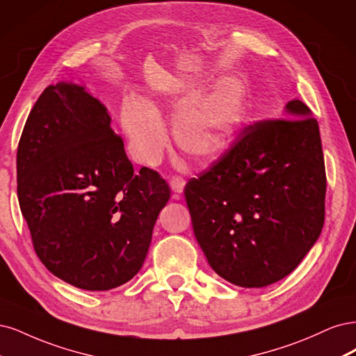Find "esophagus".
<instances>
[{
	"instance_id": "obj_1",
	"label": "esophagus",
	"mask_w": 356,
	"mask_h": 356,
	"mask_svg": "<svg viewBox=\"0 0 356 356\" xmlns=\"http://www.w3.org/2000/svg\"><path fill=\"white\" fill-rule=\"evenodd\" d=\"M168 183H170L171 191H173L175 193H181L183 189H185V183L186 181H185V179L180 177V176H173V177L168 180Z\"/></svg>"
}]
</instances>
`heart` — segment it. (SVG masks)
Listing matches in <instances>:
<instances>
[{"label": "heart", "mask_w": 356, "mask_h": 356, "mask_svg": "<svg viewBox=\"0 0 356 356\" xmlns=\"http://www.w3.org/2000/svg\"><path fill=\"white\" fill-rule=\"evenodd\" d=\"M176 108H180L173 121L176 143L195 159H209L222 151L243 124L247 87L238 76H225L200 97L198 91H186ZM120 121L131 155L145 165L156 164L168 145V136L154 103L124 100Z\"/></svg>", "instance_id": "b5f03b06"}]
</instances>
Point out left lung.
I'll return each instance as SVG.
<instances>
[{"mask_svg":"<svg viewBox=\"0 0 356 356\" xmlns=\"http://www.w3.org/2000/svg\"><path fill=\"white\" fill-rule=\"evenodd\" d=\"M257 121L185 186L195 238L213 270L260 289L291 273L316 243L325 216L318 121L302 100Z\"/></svg>","mask_w":356,"mask_h":356,"instance_id":"8db88e82","label":"left lung"}]
</instances>
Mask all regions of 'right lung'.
Segmentation results:
<instances>
[{
	"label": "right lung",
	"instance_id": "obj_1",
	"mask_svg": "<svg viewBox=\"0 0 356 356\" xmlns=\"http://www.w3.org/2000/svg\"><path fill=\"white\" fill-rule=\"evenodd\" d=\"M17 197L42 265L78 289L106 291L140 270L170 188L155 170L136 173L96 97L59 83L22 131Z\"/></svg>",
	"mask_w": 356,
	"mask_h": 356
}]
</instances>
